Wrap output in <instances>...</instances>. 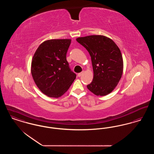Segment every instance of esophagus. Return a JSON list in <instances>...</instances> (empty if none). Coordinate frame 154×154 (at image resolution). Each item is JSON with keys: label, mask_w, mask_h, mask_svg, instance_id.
<instances>
[{"label": "esophagus", "mask_w": 154, "mask_h": 154, "mask_svg": "<svg viewBox=\"0 0 154 154\" xmlns=\"http://www.w3.org/2000/svg\"><path fill=\"white\" fill-rule=\"evenodd\" d=\"M84 71L83 70L82 72H81L80 73H78V74H77V76H78V77H81V76L82 75V74L84 73Z\"/></svg>", "instance_id": "obj_1"}]
</instances>
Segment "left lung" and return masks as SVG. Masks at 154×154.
I'll return each instance as SVG.
<instances>
[{"instance_id": "8db88e82", "label": "left lung", "mask_w": 154, "mask_h": 154, "mask_svg": "<svg viewBox=\"0 0 154 154\" xmlns=\"http://www.w3.org/2000/svg\"><path fill=\"white\" fill-rule=\"evenodd\" d=\"M78 43L88 51L92 60L94 79L87 85L97 96L111 93L123 72V59L119 48L111 39L102 35L79 37Z\"/></svg>"}]
</instances>
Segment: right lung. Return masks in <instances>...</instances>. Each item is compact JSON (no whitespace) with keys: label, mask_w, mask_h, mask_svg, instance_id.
<instances>
[{"label":"right lung","mask_w":154,"mask_h":154,"mask_svg":"<svg viewBox=\"0 0 154 154\" xmlns=\"http://www.w3.org/2000/svg\"><path fill=\"white\" fill-rule=\"evenodd\" d=\"M70 39H52L40 44L32 61L31 73L37 87L49 97L63 95L75 79L66 60Z\"/></svg>","instance_id":"right-lung-1"}]
</instances>
